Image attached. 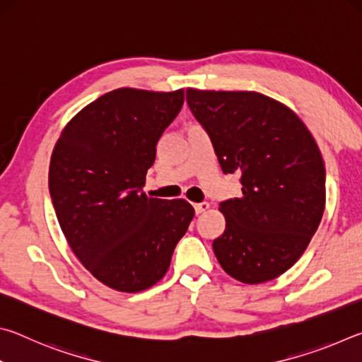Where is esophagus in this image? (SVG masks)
Listing matches in <instances>:
<instances>
[{
    "mask_svg": "<svg viewBox=\"0 0 362 362\" xmlns=\"http://www.w3.org/2000/svg\"><path fill=\"white\" fill-rule=\"evenodd\" d=\"M207 209H209V203H198V204H194V212L196 214H203Z\"/></svg>",
    "mask_w": 362,
    "mask_h": 362,
    "instance_id": "esophagus-1",
    "label": "esophagus"
}]
</instances>
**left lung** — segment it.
I'll list each match as a JSON object with an SVG mask.
<instances>
[{
  "instance_id": "left-lung-1",
  "label": "left lung",
  "mask_w": 362,
  "mask_h": 362,
  "mask_svg": "<svg viewBox=\"0 0 362 362\" xmlns=\"http://www.w3.org/2000/svg\"><path fill=\"white\" fill-rule=\"evenodd\" d=\"M220 168L241 174L243 196L220 204L225 231L214 240L231 278L260 284L296 263L326 206V169L316 140L292 110L255 90L187 89Z\"/></svg>"
}]
</instances>
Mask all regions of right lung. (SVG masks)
Segmentation results:
<instances>
[{"label": "right lung", "mask_w": 362, "mask_h": 362, "mask_svg": "<svg viewBox=\"0 0 362 362\" xmlns=\"http://www.w3.org/2000/svg\"><path fill=\"white\" fill-rule=\"evenodd\" d=\"M182 105L183 89H115L73 116L54 146L49 193L59 225L83 267L110 289L155 286L194 217L185 199L142 192L158 140Z\"/></svg>", "instance_id": "add662e5"}]
</instances>
